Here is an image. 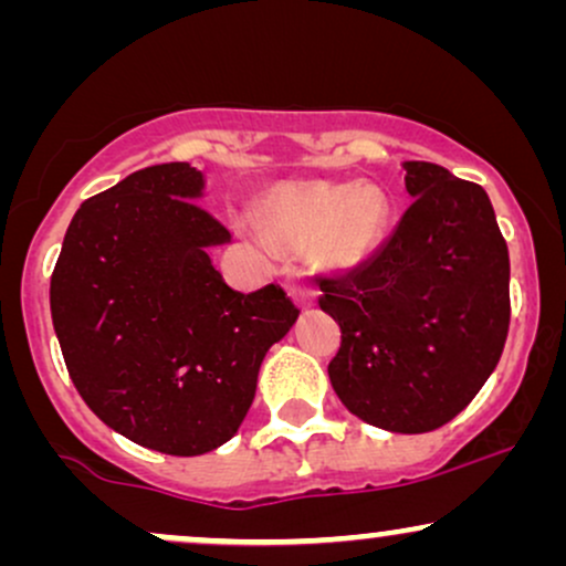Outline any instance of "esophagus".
Listing matches in <instances>:
<instances>
[{
	"mask_svg": "<svg viewBox=\"0 0 566 566\" xmlns=\"http://www.w3.org/2000/svg\"><path fill=\"white\" fill-rule=\"evenodd\" d=\"M287 290H290V295L303 305V308H308V305H314V301H316L314 282H311V279L303 276V274H292L287 279Z\"/></svg>",
	"mask_w": 566,
	"mask_h": 566,
	"instance_id": "34e87169",
	"label": "esophagus"
}]
</instances>
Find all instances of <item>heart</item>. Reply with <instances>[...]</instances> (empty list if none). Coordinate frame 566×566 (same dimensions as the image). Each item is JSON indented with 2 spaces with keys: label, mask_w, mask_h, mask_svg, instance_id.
Wrapping results in <instances>:
<instances>
[{
  "label": "heart",
  "mask_w": 566,
  "mask_h": 566,
  "mask_svg": "<svg viewBox=\"0 0 566 566\" xmlns=\"http://www.w3.org/2000/svg\"><path fill=\"white\" fill-rule=\"evenodd\" d=\"M391 207L373 186L292 184L263 199V218L284 242L319 239L322 258L337 269L361 263L386 233Z\"/></svg>",
  "instance_id": "b5f03b06"
}]
</instances>
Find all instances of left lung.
Here are the masks:
<instances>
[{
  "label": "left lung",
  "mask_w": 566,
  "mask_h": 566,
  "mask_svg": "<svg viewBox=\"0 0 566 566\" xmlns=\"http://www.w3.org/2000/svg\"><path fill=\"white\" fill-rule=\"evenodd\" d=\"M412 205L388 242L346 276L319 279L340 324L327 373L356 418L426 433L471 405L511 322L509 247L479 184L407 161Z\"/></svg>",
  "instance_id": "1"
}]
</instances>
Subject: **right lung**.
Here are the masks:
<instances>
[{"mask_svg": "<svg viewBox=\"0 0 566 566\" xmlns=\"http://www.w3.org/2000/svg\"><path fill=\"white\" fill-rule=\"evenodd\" d=\"M188 161L95 193L71 220L50 311L76 391L108 428L165 454L229 441L255 399L265 350L297 319L276 282L239 292L207 247L231 233L199 205Z\"/></svg>", "mask_w": 566, "mask_h": 566, "instance_id": "right-lung-1", "label": "right lung"}]
</instances>
